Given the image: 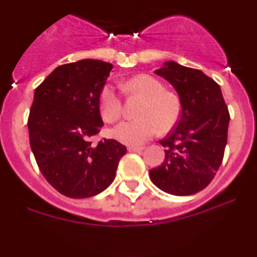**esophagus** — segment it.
Returning <instances> with one entry per match:
<instances>
[{
  "instance_id": "esophagus-1",
  "label": "esophagus",
  "mask_w": 257,
  "mask_h": 257,
  "mask_svg": "<svg viewBox=\"0 0 257 257\" xmlns=\"http://www.w3.org/2000/svg\"><path fill=\"white\" fill-rule=\"evenodd\" d=\"M129 152H141L144 151V147H134V146H129L128 147Z\"/></svg>"
}]
</instances>
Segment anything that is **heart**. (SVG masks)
Returning <instances> with one entry per match:
<instances>
[{
	"label": "heart",
	"mask_w": 257,
	"mask_h": 257,
	"mask_svg": "<svg viewBox=\"0 0 257 257\" xmlns=\"http://www.w3.org/2000/svg\"><path fill=\"white\" fill-rule=\"evenodd\" d=\"M123 92L144 99L138 116L140 118L124 120L113 129L116 140L131 146H140L151 140L158 131L165 133L174 126L181 113L177 94L165 91L158 79L151 75L134 76L122 85ZM100 115L106 123H115L122 115V98L111 85L104 86L99 95Z\"/></svg>",
	"instance_id": "b5f03b06"
}]
</instances>
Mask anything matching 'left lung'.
I'll return each mask as SVG.
<instances>
[{
	"label": "left lung",
	"instance_id": "8db88e82",
	"mask_svg": "<svg viewBox=\"0 0 257 257\" xmlns=\"http://www.w3.org/2000/svg\"><path fill=\"white\" fill-rule=\"evenodd\" d=\"M154 73L176 89L182 111L174 131L159 141L165 159L150 170L151 181L171 195H193L211 183L221 165L230 113L220 86L201 70L168 61Z\"/></svg>",
	"mask_w": 257,
	"mask_h": 257
}]
</instances>
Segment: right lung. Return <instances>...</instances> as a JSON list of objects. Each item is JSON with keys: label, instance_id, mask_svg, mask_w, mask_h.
I'll list each match as a JSON object with an SVG mask.
<instances>
[{"label": "right lung", "instance_id": "1", "mask_svg": "<svg viewBox=\"0 0 257 257\" xmlns=\"http://www.w3.org/2000/svg\"><path fill=\"white\" fill-rule=\"evenodd\" d=\"M99 60L57 67L35 91L29 122L30 145L46 181L62 195L85 199L112 183L125 146L91 138L104 125L99 95L112 69Z\"/></svg>", "mask_w": 257, "mask_h": 257}]
</instances>
